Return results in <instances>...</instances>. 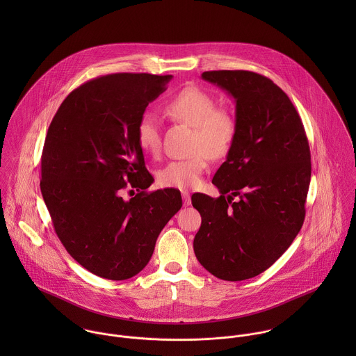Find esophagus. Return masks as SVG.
Listing matches in <instances>:
<instances>
[{"instance_id": "obj_1", "label": "esophagus", "mask_w": 356, "mask_h": 356, "mask_svg": "<svg viewBox=\"0 0 356 356\" xmlns=\"http://www.w3.org/2000/svg\"><path fill=\"white\" fill-rule=\"evenodd\" d=\"M182 199H184V205L185 207H188V205H191V203H192L189 192H182Z\"/></svg>"}]
</instances>
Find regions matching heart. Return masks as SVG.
Here are the masks:
<instances>
[{"mask_svg":"<svg viewBox=\"0 0 356 356\" xmlns=\"http://www.w3.org/2000/svg\"><path fill=\"white\" fill-rule=\"evenodd\" d=\"M216 99L197 86H188L165 102L167 115L193 127L192 152L186 159L167 163L159 172L161 186L188 191L202 184L209 157L220 159L232 149L237 137V119ZM137 141L145 152L157 156L161 149L159 120L152 113H144L137 123Z\"/></svg>","mask_w":356,"mask_h":356,"instance_id":"1","label":"heart"}]
</instances>
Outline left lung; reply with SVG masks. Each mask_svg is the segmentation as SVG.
<instances>
[{
    "instance_id": "obj_1",
    "label": "left lung",
    "mask_w": 356,
    "mask_h": 356,
    "mask_svg": "<svg viewBox=\"0 0 356 356\" xmlns=\"http://www.w3.org/2000/svg\"><path fill=\"white\" fill-rule=\"evenodd\" d=\"M202 76L234 97L238 130L212 179L220 196H192L202 215L193 248L212 275L244 281L267 270L303 226L309 145L295 105L271 79L243 70Z\"/></svg>"
}]
</instances>
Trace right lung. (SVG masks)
<instances>
[{"label": "right lung", "instance_id": "right-lung-1", "mask_svg": "<svg viewBox=\"0 0 356 356\" xmlns=\"http://www.w3.org/2000/svg\"><path fill=\"white\" fill-rule=\"evenodd\" d=\"M172 75L109 74L72 90L57 109L41 156V193L61 244L90 273L113 281L138 274L181 209L174 188L147 192L153 177L137 123ZM124 188L138 191L130 201Z\"/></svg>", "mask_w": 356, "mask_h": 356}]
</instances>
